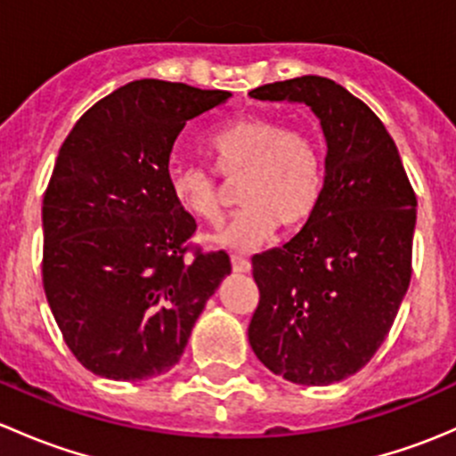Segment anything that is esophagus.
Here are the masks:
<instances>
[{
  "label": "esophagus",
  "instance_id": "1",
  "mask_svg": "<svg viewBox=\"0 0 456 456\" xmlns=\"http://www.w3.org/2000/svg\"><path fill=\"white\" fill-rule=\"evenodd\" d=\"M232 266H233V271H236V273H249V271H251V262L247 260V257L236 256V254L232 256Z\"/></svg>",
  "mask_w": 456,
  "mask_h": 456
}]
</instances>
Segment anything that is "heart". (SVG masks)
<instances>
[{"instance_id": "obj_1", "label": "heart", "mask_w": 456, "mask_h": 456, "mask_svg": "<svg viewBox=\"0 0 456 456\" xmlns=\"http://www.w3.org/2000/svg\"><path fill=\"white\" fill-rule=\"evenodd\" d=\"M216 172L236 187L240 209L207 236L224 249L251 251L273 233L293 229L314 216L324 187L320 145L302 130L269 117H247L216 132L207 142ZM167 190L178 209L202 223H216L223 190L199 165H172Z\"/></svg>"}]
</instances>
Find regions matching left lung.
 <instances>
[{
	"label": "left lung",
	"mask_w": 456,
	"mask_h": 456,
	"mask_svg": "<svg viewBox=\"0 0 456 456\" xmlns=\"http://www.w3.org/2000/svg\"><path fill=\"white\" fill-rule=\"evenodd\" d=\"M249 94L309 105L326 141L314 216L251 260L260 302L249 344L275 375L329 386L369 364L393 326L411 284L415 191L384 123L346 87L306 75Z\"/></svg>",
	"instance_id": "left-lung-1"
}]
</instances>
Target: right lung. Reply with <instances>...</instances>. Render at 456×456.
<instances>
[{
	"label": "right lung",
	"instance_id": "right-lung-1",
	"mask_svg": "<svg viewBox=\"0 0 456 456\" xmlns=\"http://www.w3.org/2000/svg\"><path fill=\"white\" fill-rule=\"evenodd\" d=\"M227 90L141 79L92 105L59 150L44 196V289L68 348L94 375L139 381L178 364L224 251L185 260L196 220L167 190L187 121Z\"/></svg>",
	"mask_w": 456,
	"mask_h": 456
}]
</instances>
